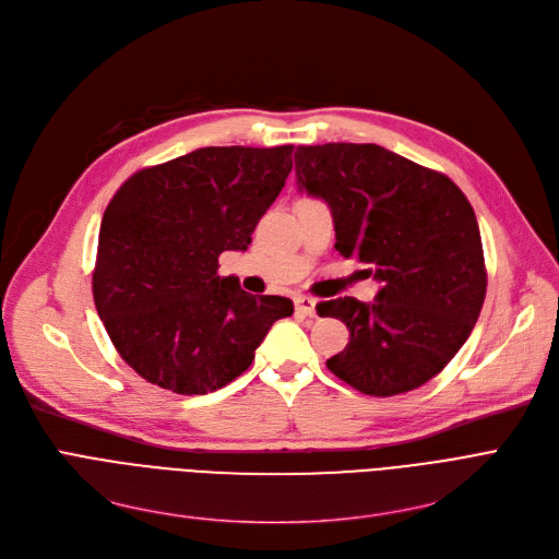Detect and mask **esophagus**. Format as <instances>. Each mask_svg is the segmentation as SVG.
I'll return each mask as SVG.
<instances>
[{"label":"esophagus","mask_w":559,"mask_h":559,"mask_svg":"<svg viewBox=\"0 0 559 559\" xmlns=\"http://www.w3.org/2000/svg\"><path fill=\"white\" fill-rule=\"evenodd\" d=\"M314 306H317V301L310 299V297H297V299H295V308H297V312L304 314V317H317Z\"/></svg>","instance_id":"obj_1"}]
</instances>
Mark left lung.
<instances>
[{
    "label": "left lung",
    "instance_id": "8db88e82",
    "mask_svg": "<svg viewBox=\"0 0 559 559\" xmlns=\"http://www.w3.org/2000/svg\"><path fill=\"white\" fill-rule=\"evenodd\" d=\"M295 163L299 190L331 209L335 249L371 264L380 283L371 304L317 306L350 333L329 369L369 396L421 388L472 335L485 301L472 203L449 176L378 144L297 146Z\"/></svg>",
    "mask_w": 559,
    "mask_h": 559
}]
</instances>
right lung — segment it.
<instances>
[{
    "label": "right lung",
    "instance_id": "1",
    "mask_svg": "<svg viewBox=\"0 0 559 559\" xmlns=\"http://www.w3.org/2000/svg\"><path fill=\"white\" fill-rule=\"evenodd\" d=\"M295 146H203L135 171L99 228L93 295L117 354L176 394H209L253 362L285 297H253L219 276V253L247 251L285 186Z\"/></svg>",
    "mask_w": 559,
    "mask_h": 559
}]
</instances>
